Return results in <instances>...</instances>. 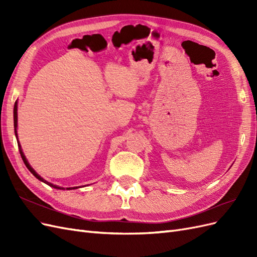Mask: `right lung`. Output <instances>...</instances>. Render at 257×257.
Instances as JSON below:
<instances>
[{"mask_svg": "<svg viewBox=\"0 0 257 257\" xmlns=\"http://www.w3.org/2000/svg\"><path fill=\"white\" fill-rule=\"evenodd\" d=\"M14 127H15V134H16V136H17V102L15 103V106H14ZM17 139H18V137H17ZM18 147H19V151H20L21 158H22V160H23V163H25L26 166L28 167V169L38 179V180H41V181H43V182H45V183H47L48 185L52 186V188H54V189L65 190V189H63V188H61V186L54 185V184H52V183H50V182H47L46 180H44V179H43L40 175L36 174L35 170H34L32 167H31V165L29 164V162L27 161V159H26V157H25V154H23V152H22V150H21V146H20V144H19V141H18ZM72 189H77V186H76V188H66V190H72Z\"/></svg>", "mask_w": 257, "mask_h": 257, "instance_id": "add662e5", "label": "right lung"}]
</instances>
